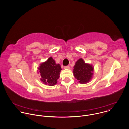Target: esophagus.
I'll return each mask as SVG.
<instances>
[{
  "label": "esophagus",
  "mask_w": 129,
  "mask_h": 129,
  "mask_svg": "<svg viewBox=\"0 0 129 129\" xmlns=\"http://www.w3.org/2000/svg\"><path fill=\"white\" fill-rule=\"evenodd\" d=\"M64 68L65 69H69L70 68V67H69V66H65L64 67Z\"/></svg>",
  "instance_id": "34e87169"
}]
</instances>
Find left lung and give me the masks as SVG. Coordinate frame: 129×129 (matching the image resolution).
Returning <instances> with one entry per match:
<instances>
[{
  "label": "left lung",
  "mask_w": 129,
  "mask_h": 129,
  "mask_svg": "<svg viewBox=\"0 0 129 129\" xmlns=\"http://www.w3.org/2000/svg\"><path fill=\"white\" fill-rule=\"evenodd\" d=\"M93 69L92 65L85 63L84 60L80 58L76 62L74 67V76L80 83H86L92 78Z\"/></svg>",
  "instance_id": "left-lung-1"
}]
</instances>
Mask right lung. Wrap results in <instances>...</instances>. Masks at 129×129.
<instances>
[{
	"mask_svg": "<svg viewBox=\"0 0 129 129\" xmlns=\"http://www.w3.org/2000/svg\"><path fill=\"white\" fill-rule=\"evenodd\" d=\"M38 70L42 78L40 79L41 81L45 84L54 86L57 82L62 69L60 64H56L51 57L45 62L40 64Z\"/></svg>",
	"mask_w": 129,
	"mask_h": 129,
	"instance_id": "add662e5",
	"label": "right lung"
}]
</instances>
